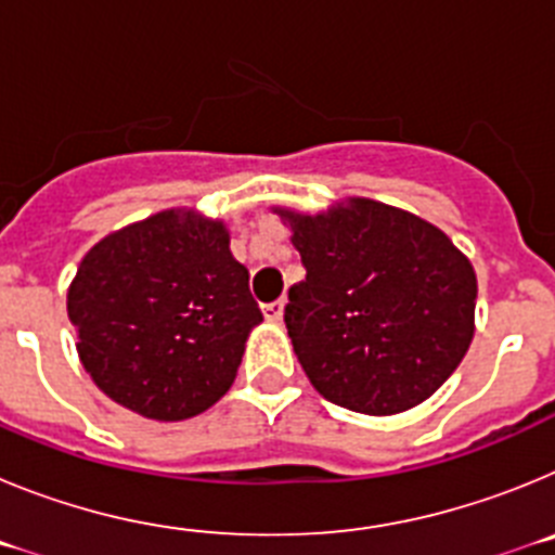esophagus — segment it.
<instances>
[{
  "instance_id": "1",
  "label": "esophagus",
  "mask_w": 555,
  "mask_h": 555,
  "mask_svg": "<svg viewBox=\"0 0 555 555\" xmlns=\"http://www.w3.org/2000/svg\"><path fill=\"white\" fill-rule=\"evenodd\" d=\"M283 311H286V302H283V300L269 302V306H263V320H267V322H281L283 320Z\"/></svg>"
}]
</instances>
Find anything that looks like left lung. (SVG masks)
Masks as SVG:
<instances>
[{
    "mask_svg": "<svg viewBox=\"0 0 555 555\" xmlns=\"http://www.w3.org/2000/svg\"><path fill=\"white\" fill-rule=\"evenodd\" d=\"M272 210L306 267L288 288L286 327L313 389L370 416L425 403L473 345L467 255L428 219L370 197Z\"/></svg>",
    "mask_w": 555,
    "mask_h": 555,
    "instance_id": "left-lung-1",
    "label": "left lung"
}]
</instances>
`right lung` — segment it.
Segmentation results:
<instances>
[{
	"label": "right lung",
	"mask_w": 555,
	"mask_h": 555,
	"mask_svg": "<svg viewBox=\"0 0 555 555\" xmlns=\"http://www.w3.org/2000/svg\"><path fill=\"white\" fill-rule=\"evenodd\" d=\"M66 311L91 380L158 423L228 395L263 322L228 224L194 208L158 210L100 238L82 255Z\"/></svg>",
	"instance_id": "add662e5"
}]
</instances>
